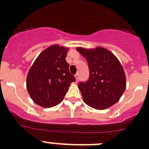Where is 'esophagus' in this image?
<instances>
[{
    "instance_id": "34e87169",
    "label": "esophagus",
    "mask_w": 149,
    "mask_h": 149,
    "mask_svg": "<svg viewBox=\"0 0 149 149\" xmlns=\"http://www.w3.org/2000/svg\"><path fill=\"white\" fill-rule=\"evenodd\" d=\"M75 78H76V79H77V80L78 81L79 78V73H77V74L75 75Z\"/></svg>"
}]
</instances>
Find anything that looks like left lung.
<instances>
[{"instance_id": "obj_1", "label": "left lung", "mask_w": 149, "mask_h": 149, "mask_svg": "<svg viewBox=\"0 0 149 149\" xmlns=\"http://www.w3.org/2000/svg\"><path fill=\"white\" fill-rule=\"evenodd\" d=\"M87 61L89 79L78 87L87 105L97 110L107 109L120 100L127 87L126 75L117 57L102 47L77 48Z\"/></svg>"}]
</instances>
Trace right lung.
<instances>
[{
    "mask_svg": "<svg viewBox=\"0 0 149 149\" xmlns=\"http://www.w3.org/2000/svg\"><path fill=\"white\" fill-rule=\"evenodd\" d=\"M69 48L53 45L40 54L30 67L26 88L32 101L42 107L61 103L76 79L69 71L66 61Z\"/></svg>",
    "mask_w": 149,
    "mask_h": 149,
    "instance_id": "right-lung-1",
    "label": "right lung"
}]
</instances>
